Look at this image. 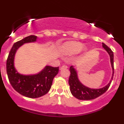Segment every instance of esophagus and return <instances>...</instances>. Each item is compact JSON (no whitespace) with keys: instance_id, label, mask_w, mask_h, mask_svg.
Instances as JSON below:
<instances>
[{"instance_id":"1","label":"esophagus","mask_w":124,"mask_h":124,"mask_svg":"<svg viewBox=\"0 0 124 124\" xmlns=\"http://www.w3.org/2000/svg\"><path fill=\"white\" fill-rule=\"evenodd\" d=\"M68 68V66L66 65H62V67H61L60 68V70H62V69H67Z\"/></svg>"}]
</instances>
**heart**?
Returning a JSON list of instances; mask_svg holds the SVG:
<instances>
[{
    "mask_svg": "<svg viewBox=\"0 0 124 124\" xmlns=\"http://www.w3.org/2000/svg\"><path fill=\"white\" fill-rule=\"evenodd\" d=\"M84 45L83 43L76 41H68L61 46V51L66 54H75L79 53L83 49ZM84 51H86V48H84Z\"/></svg>",
    "mask_w": 124,
    "mask_h": 124,
    "instance_id": "heart-1",
    "label": "heart"
}]
</instances>
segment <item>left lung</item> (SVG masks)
Here are the masks:
<instances>
[{"mask_svg": "<svg viewBox=\"0 0 124 124\" xmlns=\"http://www.w3.org/2000/svg\"><path fill=\"white\" fill-rule=\"evenodd\" d=\"M102 46L110 55V62H111L113 70V74L111 80L107 85L102 88H89L87 86L84 85L80 81V80H78V76H77V71L76 70L73 66H71L69 69L70 71V75L69 79V84L70 90L71 94L77 99L84 100V101L94 99L103 94L109 88L113 78V76H114V54H113V52L111 49L107 47L105 43H102Z\"/></svg>", "mask_w": 124, "mask_h": 124, "instance_id": "8db88e82", "label": "left lung"}]
</instances>
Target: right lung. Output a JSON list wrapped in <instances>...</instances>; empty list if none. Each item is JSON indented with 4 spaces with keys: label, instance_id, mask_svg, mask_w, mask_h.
Instances as JSON below:
<instances>
[{
    "label": "right lung",
    "instance_id": "add662e5",
    "mask_svg": "<svg viewBox=\"0 0 124 124\" xmlns=\"http://www.w3.org/2000/svg\"><path fill=\"white\" fill-rule=\"evenodd\" d=\"M37 36L31 35L15 43L10 50L6 62V70L11 86L16 91L30 98H39L50 91L53 79L58 73L59 67L46 66L43 70L36 74H19L14 67V57L19 47L25 43L35 42Z\"/></svg>",
    "mask_w": 124,
    "mask_h": 124
}]
</instances>
